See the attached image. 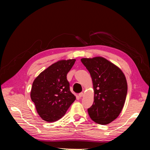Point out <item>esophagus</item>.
Returning <instances> with one entry per match:
<instances>
[{
  "instance_id": "obj_1",
  "label": "esophagus",
  "mask_w": 150,
  "mask_h": 150,
  "mask_svg": "<svg viewBox=\"0 0 150 150\" xmlns=\"http://www.w3.org/2000/svg\"><path fill=\"white\" fill-rule=\"evenodd\" d=\"M83 96H84V93H83V92H81V93H80L79 94V96L80 98L83 97Z\"/></svg>"
}]
</instances>
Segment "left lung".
I'll list each match as a JSON object with an SVG mask.
<instances>
[{
    "instance_id": "8db88e82",
    "label": "left lung",
    "mask_w": 150,
    "mask_h": 150,
    "mask_svg": "<svg viewBox=\"0 0 150 150\" xmlns=\"http://www.w3.org/2000/svg\"><path fill=\"white\" fill-rule=\"evenodd\" d=\"M91 76L94 103L88 109L93 121L108 125L116 119L124 106L128 86L119 67L102 57L81 59Z\"/></svg>"
}]
</instances>
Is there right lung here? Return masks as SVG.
I'll use <instances>...</instances> for the list:
<instances>
[{
  "instance_id": "add662e5",
  "label": "right lung",
  "mask_w": 150,
  "mask_h": 150,
  "mask_svg": "<svg viewBox=\"0 0 150 150\" xmlns=\"http://www.w3.org/2000/svg\"><path fill=\"white\" fill-rule=\"evenodd\" d=\"M76 59L62 60L50 66L35 79L30 98L41 118L54 122L64 116L76 97L70 91L67 74Z\"/></svg>"
}]
</instances>
